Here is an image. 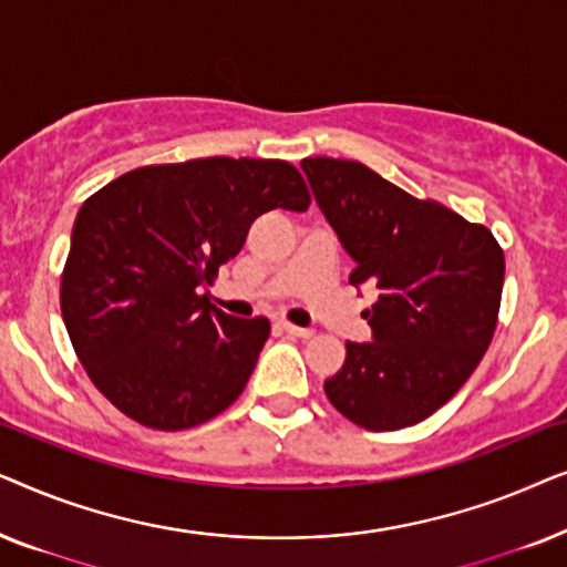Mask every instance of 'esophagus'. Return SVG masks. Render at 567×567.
Returning a JSON list of instances; mask_svg holds the SVG:
<instances>
[{"label": "esophagus", "mask_w": 567, "mask_h": 567, "mask_svg": "<svg viewBox=\"0 0 567 567\" xmlns=\"http://www.w3.org/2000/svg\"><path fill=\"white\" fill-rule=\"evenodd\" d=\"M281 328H284L286 332H289V336H297V338H312V336H315L312 328H299V324H293V322H289V320H284Z\"/></svg>", "instance_id": "34e87169"}]
</instances>
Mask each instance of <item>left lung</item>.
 <instances>
[{"label": "left lung", "mask_w": 567, "mask_h": 567, "mask_svg": "<svg viewBox=\"0 0 567 567\" xmlns=\"http://www.w3.org/2000/svg\"><path fill=\"white\" fill-rule=\"evenodd\" d=\"M301 167L355 260L348 281L379 289L363 312L374 340H348L343 369L324 382V394L367 431L421 423L460 392L491 346L503 247L483 224L410 196L355 159L307 157Z\"/></svg>", "instance_id": "obj_1"}]
</instances>
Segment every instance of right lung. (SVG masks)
<instances>
[{
  "label": "right lung",
  "instance_id": "1",
  "mask_svg": "<svg viewBox=\"0 0 567 567\" xmlns=\"http://www.w3.org/2000/svg\"><path fill=\"white\" fill-rule=\"evenodd\" d=\"M309 204L291 162L250 157L136 167L92 193L76 214L59 301L100 394L154 431L224 413L243 394L270 322L221 312L206 286L260 214Z\"/></svg>",
  "mask_w": 567,
  "mask_h": 567
}]
</instances>
